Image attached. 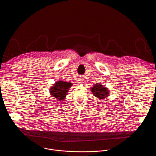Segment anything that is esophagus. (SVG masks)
<instances>
[{
    "mask_svg": "<svg viewBox=\"0 0 156 156\" xmlns=\"http://www.w3.org/2000/svg\"><path fill=\"white\" fill-rule=\"evenodd\" d=\"M83 80H84V78L82 77V76H80V80H79L80 83H83Z\"/></svg>",
    "mask_w": 156,
    "mask_h": 156,
    "instance_id": "1",
    "label": "esophagus"
}]
</instances>
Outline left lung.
Masks as SVG:
<instances>
[{
  "label": "left lung",
  "instance_id": "obj_1",
  "mask_svg": "<svg viewBox=\"0 0 156 156\" xmlns=\"http://www.w3.org/2000/svg\"><path fill=\"white\" fill-rule=\"evenodd\" d=\"M91 91L98 99H103L109 96V91L107 88L99 83H96L91 87Z\"/></svg>",
  "mask_w": 156,
  "mask_h": 156
}]
</instances>
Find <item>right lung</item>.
Returning a JSON list of instances; mask_svg holds the SVG:
<instances>
[{
    "label": "right lung",
    "instance_id": "obj_1",
    "mask_svg": "<svg viewBox=\"0 0 156 156\" xmlns=\"http://www.w3.org/2000/svg\"><path fill=\"white\" fill-rule=\"evenodd\" d=\"M72 83L64 81H57L55 84L50 87V93L52 97L55 98L58 101H63L67 95L69 88Z\"/></svg>",
    "mask_w": 156,
    "mask_h": 156
}]
</instances>
